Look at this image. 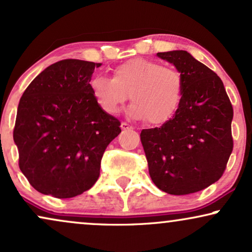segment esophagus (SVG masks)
<instances>
[{
	"instance_id": "esophagus-1",
	"label": "esophagus",
	"mask_w": 252,
	"mask_h": 252,
	"mask_svg": "<svg viewBox=\"0 0 252 252\" xmlns=\"http://www.w3.org/2000/svg\"><path fill=\"white\" fill-rule=\"evenodd\" d=\"M120 127H121V129H123V131H131V129H133V127L129 126L127 123H121Z\"/></svg>"
}]
</instances>
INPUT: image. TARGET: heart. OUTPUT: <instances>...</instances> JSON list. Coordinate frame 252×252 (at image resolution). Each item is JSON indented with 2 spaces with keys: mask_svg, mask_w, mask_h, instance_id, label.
Listing matches in <instances>:
<instances>
[{
  "mask_svg": "<svg viewBox=\"0 0 252 252\" xmlns=\"http://www.w3.org/2000/svg\"><path fill=\"white\" fill-rule=\"evenodd\" d=\"M95 101L108 114H117L129 99L134 119L150 125H162L178 110L182 97V77L179 71L155 61L132 58L116 66L112 79L94 77L90 82Z\"/></svg>",
  "mask_w": 252,
  "mask_h": 252,
  "instance_id": "b5f03b06",
  "label": "heart"
}]
</instances>
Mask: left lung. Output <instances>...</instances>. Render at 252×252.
Instances as JSON below:
<instances>
[{
  "mask_svg": "<svg viewBox=\"0 0 252 252\" xmlns=\"http://www.w3.org/2000/svg\"><path fill=\"white\" fill-rule=\"evenodd\" d=\"M182 77V97L172 119L142 129L140 139L152 181L172 195L200 191L224 173L234 141L232 105L209 67L185 50L158 52Z\"/></svg>",
  "mask_w": 252,
  "mask_h": 252,
  "instance_id": "1",
  "label": "left lung"
}]
</instances>
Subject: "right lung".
Masks as SVG:
<instances>
[{"label":"right lung","mask_w":252,"mask_h":252,"mask_svg":"<svg viewBox=\"0 0 252 252\" xmlns=\"http://www.w3.org/2000/svg\"><path fill=\"white\" fill-rule=\"evenodd\" d=\"M100 63L64 60L29 84L17 108L14 141L21 172L37 191L57 198L83 194L100 174L102 154L121 132L90 90Z\"/></svg>","instance_id":"add662e5"}]
</instances>
